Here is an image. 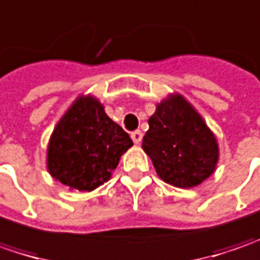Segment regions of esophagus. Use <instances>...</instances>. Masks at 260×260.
Returning a JSON list of instances; mask_svg holds the SVG:
<instances>
[{
    "label": "esophagus",
    "instance_id": "34e87169",
    "mask_svg": "<svg viewBox=\"0 0 260 260\" xmlns=\"http://www.w3.org/2000/svg\"><path fill=\"white\" fill-rule=\"evenodd\" d=\"M131 138H132V141L135 142V144H140V142L142 141V132L141 131L132 132V134H131Z\"/></svg>",
    "mask_w": 260,
    "mask_h": 260
}]
</instances>
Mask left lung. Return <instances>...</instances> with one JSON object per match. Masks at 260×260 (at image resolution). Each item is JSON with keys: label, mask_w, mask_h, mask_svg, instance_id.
I'll use <instances>...</instances> for the list:
<instances>
[{"label": "left lung", "mask_w": 260, "mask_h": 260, "mask_svg": "<svg viewBox=\"0 0 260 260\" xmlns=\"http://www.w3.org/2000/svg\"><path fill=\"white\" fill-rule=\"evenodd\" d=\"M142 148L157 175L176 187H193L214 173L218 144L195 109L180 94L157 105Z\"/></svg>", "instance_id": "left-lung-1"}]
</instances>
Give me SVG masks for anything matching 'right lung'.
Returning a JSON list of instances; mask_svg holds the SVG:
<instances>
[{
    "label": "right lung",
    "instance_id": "obj_1",
    "mask_svg": "<svg viewBox=\"0 0 260 260\" xmlns=\"http://www.w3.org/2000/svg\"><path fill=\"white\" fill-rule=\"evenodd\" d=\"M129 135L105 113L94 97H78L58 122L48 147V170L65 186L93 190L108 182Z\"/></svg>",
    "mask_w": 260,
    "mask_h": 260
}]
</instances>
